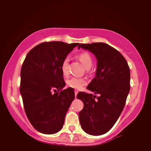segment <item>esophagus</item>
Here are the masks:
<instances>
[{"label":"esophagus","mask_w":151,"mask_h":151,"mask_svg":"<svg viewBox=\"0 0 151 151\" xmlns=\"http://www.w3.org/2000/svg\"><path fill=\"white\" fill-rule=\"evenodd\" d=\"M78 93V91H74V95H75V98H77V95Z\"/></svg>","instance_id":"34e87169"}]
</instances>
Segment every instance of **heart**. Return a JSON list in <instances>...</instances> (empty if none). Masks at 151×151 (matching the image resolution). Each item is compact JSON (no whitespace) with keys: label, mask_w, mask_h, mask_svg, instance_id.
<instances>
[{"label":"heart","mask_w":151,"mask_h":151,"mask_svg":"<svg viewBox=\"0 0 151 151\" xmlns=\"http://www.w3.org/2000/svg\"><path fill=\"white\" fill-rule=\"evenodd\" d=\"M78 58L84 66L86 70H89L93 65V60L91 56L88 52H82L78 56ZM69 59L65 58L63 60L61 65H60V70L63 76L67 77L69 74ZM86 83V81L83 78L79 77H71L70 79L67 80V85L69 87L76 90H80L82 88Z\"/></svg>","instance_id":"heart-1"}]
</instances>
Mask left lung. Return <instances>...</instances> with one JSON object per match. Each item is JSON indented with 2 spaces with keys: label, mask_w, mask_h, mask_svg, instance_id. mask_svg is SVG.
Segmentation results:
<instances>
[{
  "label": "left lung",
  "mask_w": 151,
  "mask_h": 151,
  "mask_svg": "<svg viewBox=\"0 0 151 151\" xmlns=\"http://www.w3.org/2000/svg\"><path fill=\"white\" fill-rule=\"evenodd\" d=\"M84 49L97 59L95 78L87 89L96 96L79 92L77 99L83 103L79 112L81 128L87 134L99 136L111 129L123 111L130 89V71L123 55L107 44H80L78 49Z\"/></svg>",
  "instance_id": "left-lung-1"
}]
</instances>
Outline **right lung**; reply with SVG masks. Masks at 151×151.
Masks as SVG:
<instances>
[{"instance_id":"obj_1","label":"right lung","mask_w":151,"mask_h":151,"mask_svg":"<svg viewBox=\"0 0 151 151\" xmlns=\"http://www.w3.org/2000/svg\"><path fill=\"white\" fill-rule=\"evenodd\" d=\"M78 45L42 42L28 53L23 63L20 93L24 110L34 128L43 134H55L62 129L74 99L72 88L62 90L65 82L60 65ZM56 88L58 92L52 94L51 91Z\"/></svg>"}]
</instances>
